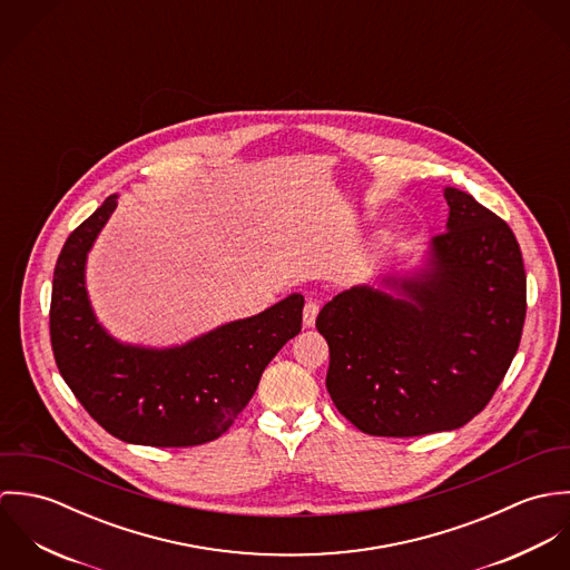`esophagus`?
Masks as SVG:
<instances>
[{
  "label": "esophagus",
  "instance_id": "1",
  "mask_svg": "<svg viewBox=\"0 0 570 570\" xmlns=\"http://www.w3.org/2000/svg\"><path fill=\"white\" fill-rule=\"evenodd\" d=\"M318 312H321L318 303L307 301V305H305V309H303V325L307 326V328L316 325V316H318Z\"/></svg>",
  "mask_w": 570,
  "mask_h": 570
}]
</instances>
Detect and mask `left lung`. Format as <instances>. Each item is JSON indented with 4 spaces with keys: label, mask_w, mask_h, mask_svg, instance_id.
Returning <instances> with one entry per match:
<instances>
[{
    "label": "left lung",
    "mask_w": 570,
    "mask_h": 570,
    "mask_svg": "<svg viewBox=\"0 0 570 570\" xmlns=\"http://www.w3.org/2000/svg\"><path fill=\"white\" fill-rule=\"evenodd\" d=\"M445 233L414 265L344 289L321 309L326 391L362 432L419 436L465 425L488 406L520 344L522 252L470 193L443 188Z\"/></svg>",
    "instance_id": "8db88e82"
}]
</instances>
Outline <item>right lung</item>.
Listing matches in <instances>:
<instances>
[{"label": "right lung", "mask_w": 570, "mask_h": 570, "mask_svg": "<svg viewBox=\"0 0 570 570\" xmlns=\"http://www.w3.org/2000/svg\"><path fill=\"white\" fill-rule=\"evenodd\" d=\"M109 195L63 245L50 305V337L61 377L116 439L188 448L222 436L252 400L287 340L301 333V294L170 346L114 337L98 321L85 281L89 249L118 206Z\"/></svg>", "instance_id": "obj_1"}]
</instances>
